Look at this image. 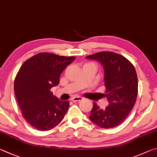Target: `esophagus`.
Instances as JSON below:
<instances>
[{"label":"esophagus","instance_id":"34e87169","mask_svg":"<svg viewBox=\"0 0 157 157\" xmlns=\"http://www.w3.org/2000/svg\"><path fill=\"white\" fill-rule=\"evenodd\" d=\"M82 99H83V98L80 97H74L73 98H71V101H72L73 102H78V101H81Z\"/></svg>","mask_w":157,"mask_h":157}]
</instances>
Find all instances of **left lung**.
<instances>
[{
  "label": "left lung",
  "mask_w": 157,
  "mask_h": 157,
  "mask_svg": "<svg viewBox=\"0 0 157 157\" xmlns=\"http://www.w3.org/2000/svg\"><path fill=\"white\" fill-rule=\"evenodd\" d=\"M102 64L104 70L105 97L109 105L103 109L96 103L90 119L102 128H112L125 119L135 104L138 94V79L130 61L112 52H101L86 56Z\"/></svg>",
  "instance_id": "1"
}]
</instances>
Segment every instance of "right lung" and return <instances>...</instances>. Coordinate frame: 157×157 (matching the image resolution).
Here are the masks:
<instances>
[{
  "label": "right lung",
  "mask_w": 157,
  "mask_h": 157,
  "mask_svg": "<svg viewBox=\"0 0 157 157\" xmlns=\"http://www.w3.org/2000/svg\"><path fill=\"white\" fill-rule=\"evenodd\" d=\"M75 59L43 52L21 67L15 78L14 92L24 119L32 127L48 131L61 122L70 101H60L50 89L59 85L62 71Z\"/></svg>",
  "instance_id": "right-lung-1"
}]
</instances>
